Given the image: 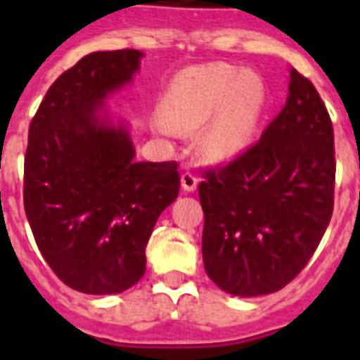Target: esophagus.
I'll return each instance as SVG.
<instances>
[{"instance_id": "1", "label": "esophagus", "mask_w": 360, "mask_h": 360, "mask_svg": "<svg viewBox=\"0 0 360 360\" xmlns=\"http://www.w3.org/2000/svg\"><path fill=\"white\" fill-rule=\"evenodd\" d=\"M180 182H182V187L184 191H195L196 186H198V178L195 176L193 173H189V171H186V173L182 174V178H180Z\"/></svg>"}]
</instances>
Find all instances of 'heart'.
Wrapping results in <instances>:
<instances>
[{
	"instance_id": "1",
	"label": "heart",
	"mask_w": 360,
	"mask_h": 360,
	"mask_svg": "<svg viewBox=\"0 0 360 360\" xmlns=\"http://www.w3.org/2000/svg\"><path fill=\"white\" fill-rule=\"evenodd\" d=\"M265 84L254 72L229 65L195 66L171 82L162 103L164 133L196 131L209 162H231L252 141L265 106Z\"/></svg>"
}]
</instances>
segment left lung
Here are the masks:
<instances>
[{
  "label": "left lung",
  "instance_id": "obj_1",
  "mask_svg": "<svg viewBox=\"0 0 360 360\" xmlns=\"http://www.w3.org/2000/svg\"><path fill=\"white\" fill-rule=\"evenodd\" d=\"M203 178L209 278L240 297L281 290L316 252L333 212V128L316 86L292 68L287 103L262 139Z\"/></svg>",
  "mask_w": 360,
  "mask_h": 360
}]
</instances>
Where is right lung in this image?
Returning <instances> with one entry per match:
<instances>
[{
  "label": "right lung",
  "instance_id": "add662e5",
  "mask_svg": "<svg viewBox=\"0 0 360 360\" xmlns=\"http://www.w3.org/2000/svg\"><path fill=\"white\" fill-rule=\"evenodd\" d=\"M139 50L88 53L57 77L28 129L23 202L41 254L82 294H120L146 272V245L176 200V162H139L106 101L133 81Z\"/></svg>",
  "mask_w": 360,
  "mask_h": 360
}]
</instances>
